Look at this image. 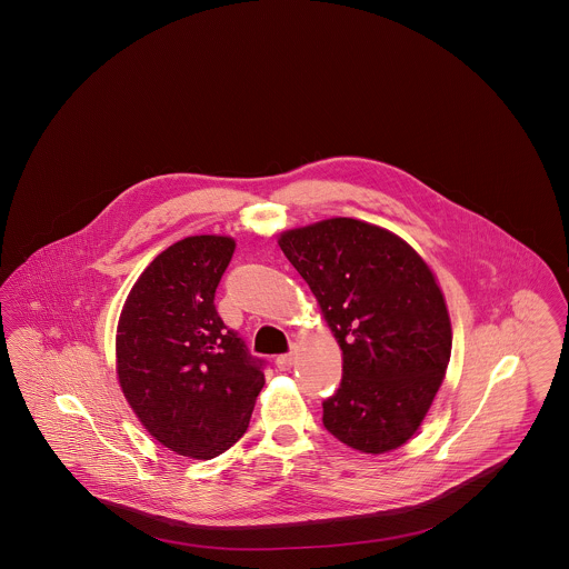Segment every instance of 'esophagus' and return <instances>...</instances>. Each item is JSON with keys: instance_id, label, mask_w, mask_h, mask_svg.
Wrapping results in <instances>:
<instances>
[{"instance_id": "34e87169", "label": "esophagus", "mask_w": 569, "mask_h": 569, "mask_svg": "<svg viewBox=\"0 0 569 569\" xmlns=\"http://www.w3.org/2000/svg\"><path fill=\"white\" fill-rule=\"evenodd\" d=\"M274 365H277L279 371H290L292 365H295V353H281V356H277Z\"/></svg>"}]
</instances>
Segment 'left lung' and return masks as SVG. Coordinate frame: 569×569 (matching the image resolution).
<instances>
[{
    "mask_svg": "<svg viewBox=\"0 0 569 569\" xmlns=\"http://www.w3.org/2000/svg\"><path fill=\"white\" fill-rule=\"evenodd\" d=\"M343 353L325 427L365 455L397 450L420 429L446 378L452 325L425 258L399 234L330 217L279 234Z\"/></svg>",
    "mask_w": 569,
    "mask_h": 569,
    "instance_id": "left-lung-1",
    "label": "left lung"
}]
</instances>
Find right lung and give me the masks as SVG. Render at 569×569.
I'll list each match as a JSON object with an SVG mask.
<instances>
[{
    "instance_id": "1",
    "label": "right lung",
    "mask_w": 569,
    "mask_h": 569,
    "mask_svg": "<svg viewBox=\"0 0 569 569\" xmlns=\"http://www.w3.org/2000/svg\"><path fill=\"white\" fill-rule=\"evenodd\" d=\"M237 243L198 234L140 272L117 325V379L147 433L190 459L243 437L264 386L262 362L217 316V283Z\"/></svg>"
}]
</instances>
